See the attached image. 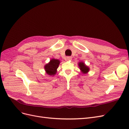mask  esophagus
<instances>
[{
	"mask_svg": "<svg viewBox=\"0 0 129 129\" xmlns=\"http://www.w3.org/2000/svg\"><path fill=\"white\" fill-rule=\"evenodd\" d=\"M67 60L68 61H71L72 60V56H67Z\"/></svg>",
	"mask_w": 129,
	"mask_h": 129,
	"instance_id": "esophagus-1",
	"label": "esophagus"
}]
</instances>
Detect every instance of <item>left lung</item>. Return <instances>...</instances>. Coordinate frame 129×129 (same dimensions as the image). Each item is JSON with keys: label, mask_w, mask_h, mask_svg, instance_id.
I'll use <instances>...</instances> for the list:
<instances>
[{"label": "left lung", "mask_w": 129, "mask_h": 129, "mask_svg": "<svg viewBox=\"0 0 129 129\" xmlns=\"http://www.w3.org/2000/svg\"><path fill=\"white\" fill-rule=\"evenodd\" d=\"M78 64H79V67L83 74H87L89 71V68L84 64V62H80Z\"/></svg>", "instance_id": "left-lung-1"}]
</instances>
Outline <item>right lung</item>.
Listing matches in <instances>:
<instances>
[{
  "mask_svg": "<svg viewBox=\"0 0 129 129\" xmlns=\"http://www.w3.org/2000/svg\"><path fill=\"white\" fill-rule=\"evenodd\" d=\"M60 63V61L55 59V58H52L48 63L46 64L45 66V69L46 73L49 75L54 76L57 72V69Z\"/></svg>",
  "mask_w": 129,
  "mask_h": 129,
  "instance_id": "add662e5",
  "label": "right lung"
}]
</instances>
